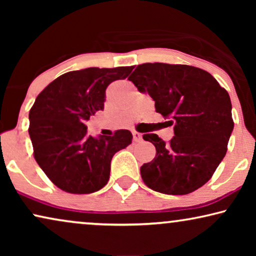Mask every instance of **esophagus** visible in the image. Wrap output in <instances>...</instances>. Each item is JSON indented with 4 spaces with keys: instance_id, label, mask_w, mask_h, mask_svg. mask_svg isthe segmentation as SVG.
Masks as SVG:
<instances>
[{
    "instance_id": "1",
    "label": "esophagus",
    "mask_w": 256,
    "mask_h": 256,
    "mask_svg": "<svg viewBox=\"0 0 256 256\" xmlns=\"http://www.w3.org/2000/svg\"><path fill=\"white\" fill-rule=\"evenodd\" d=\"M132 138H134L135 142H138L142 140V134L141 132H132Z\"/></svg>"
}]
</instances>
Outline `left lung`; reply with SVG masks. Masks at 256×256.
<instances>
[{
  "label": "left lung",
  "mask_w": 256,
  "mask_h": 256,
  "mask_svg": "<svg viewBox=\"0 0 256 256\" xmlns=\"http://www.w3.org/2000/svg\"><path fill=\"white\" fill-rule=\"evenodd\" d=\"M128 79L174 126L168 143L156 134L143 135L156 148L155 158L141 166L143 182L166 194L202 186L225 157L234 128L227 90L208 72L188 65L146 62Z\"/></svg>",
  "instance_id": "left-lung-1"
}]
</instances>
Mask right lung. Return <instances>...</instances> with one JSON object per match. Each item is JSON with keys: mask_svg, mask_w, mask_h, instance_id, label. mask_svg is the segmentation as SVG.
Listing matches in <instances>:
<instances>
[{"mask_svg": "<svg viewBox=\"0 0 256 256\" xmlns=\"http://www.w3.org/2000/svg\"><path fill=\"white\" fill-rule=\"evenodd\" d=\"M132 66L88 68L68 72L48 85L29 113V135L38 166L52 183L70 194H93L110 180V162L132 143L127 129L113 136L87 135L86 121L104 110L106 88L126 79Z\"/></svg>", "mask_w": 256, "mask_h": 256, "instance_id": "right-lung-1", "label": "right lung"}]
</instances>
